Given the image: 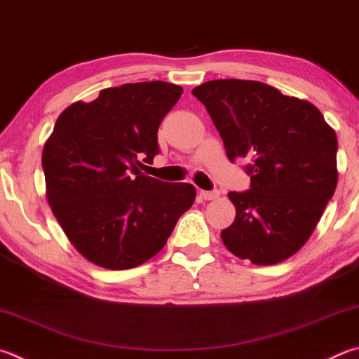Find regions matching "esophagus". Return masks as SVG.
<instances>
[{
    "instance_id": "34e87169",
    "label": "esophagus",
    "mask_w": 359,
    "mask_h": 359,
    "mask_svg": "<svg viewBox=\"0 0 359 359\" xmlns=\"http://www.w3.org/2000/svg\"><path fill=\"white\" fill-rule=\"evenodd\" d=\"M199 194H201L202 199L212 201V199H217L219 196V191H205V190H202Z\"/></svg>"
}]
</instances>
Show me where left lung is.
Returning a JSON list of instances; mask_svg holds the SVG:
<instances>
[{
  "label": "left lung",
  "mask_w": 359,
  "mask_h": 359,
  "mask_svg": "<svg viewBox=\"0 0 359 359\" xmlns=\"http://www.w3.org/2000/svg\"><path fill=\"white\" fill-rule=\"evenodd\" d=\"M191 94L205 105L227 158H251V188L231 191L236 219L221 231L233 256L275 265L308 242L337 185V138L320 109L251 80H213Z\"/></svg>",
  "instance_id": "1"
}]
</instances>
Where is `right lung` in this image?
<instances>
[{
	"mask_svg": "<svg viewBox=\"0 0 359 359\" xmlns=\"http://www.w3.org/2000/svg\"><path fill=\"white\" fill-rule=\"evenodd\" d=\"M184 89L165 81L102 89L57 117L45 141V194L69 242L84 259L127 270L152 259L196 199L190 184L142 172L158 154L157 132Z\"/></svg>",
	"mask_w": 359,
	"mask_h": 359,
	"instance_id": "add662e5",
	"label": "right lung"
}]
</instances>
